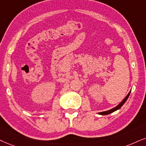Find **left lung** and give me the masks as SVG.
<instances>
[{
	"label": "left lung",
	"instance_id": "1",
	"mask_svg": "<svg viewBox=\"0 0 146 146\" xmlns=\"http://www.w3.org/2000/svg\"><path fill=\"white\" fill-rule=\"evenodd\" d=\"M130 93H131V91L129 92V93L128 94H127V96L125 98L124 100H123L122 101V102H121V103H120V104H119V105H118V106H117L116 107H114V108H112V109H111V110H107V111H105V112H99V114H102V115H106V114H108L112 113V112H114V111H116V110H117L119 109V108H121V106H122L123 105L125 104V102H126V101H127V100L128 99V98H129V95H130Z\"/></svg>",
	"mask_w": 146,
	"mask_h": 146
}]
</instances>
